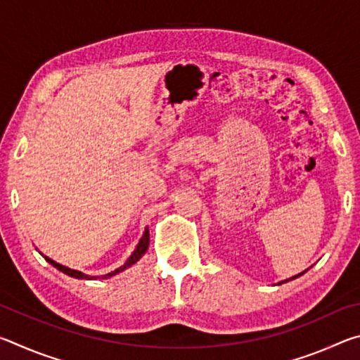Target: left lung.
I'll return each instance as SVG.
<instances>
[{
    "instance_id": "8db88e82",
    "label": "left lung",
    "mask_w": 360,
    "mask_h": 360,
    "mask_svg": "<svg viewBox=\"0 0 360 360\" xmlns=\"http://www.w3.org/2000/svg\"><path fill=\"white\" fill-rule=\"evenodd\" d=\"M304 273V271H303ZM303 273H300V275H297V276H294V278H290V279H295V278H298V276H302L303 275ZM289 281V279H285V281H281V283H279V284H283V283H288Z\"/></svg>"
}]
</instances>
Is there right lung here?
Listing matches in <instances>:
<instances>
[{
  "mask_svg": "<svg viewBox=\"0 0 360 360\" xmlns=\"http://www.w3.org/2000/svg\"><path fill=\"white\" fill-rule=\"evenodd\" d=\"M148 248H149V230L146 229V230H144V233H143V236H141V240H139L138 246L135 248V251L131 252V255L129 257V260H127L125 264L122 265V266H119L117 270H114V271H111V273H108V275H103L101 278H105V279H106V278H111V276H114V275H117V273L124 271L125 268H129V266H131L133 264H136V262L143 257L144 252L148 251ZM42 257H44V259H46V260L49 262V264H51L52 266H56L57 270H60L62 273H65V275H68V276H71V278H77V279H92V276L84 275V273H81V271H77V270H71V268H68V266L57 264L56 260L49 259L47 255H42Z\"/></svg>",
  "mask_w": 360,
  "mask_h": 360,
  "instance_id": "1",
  "label": "right lung"
}]
</instances>
